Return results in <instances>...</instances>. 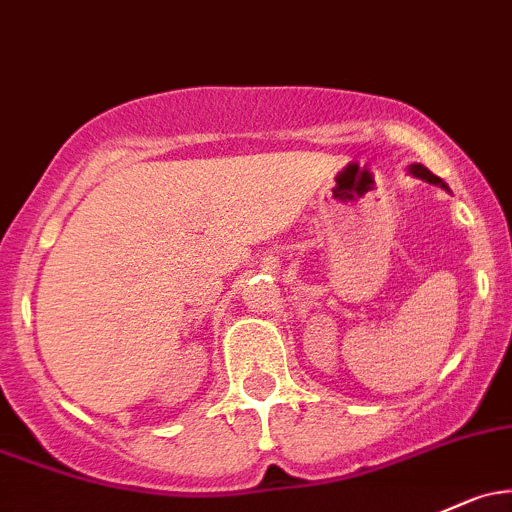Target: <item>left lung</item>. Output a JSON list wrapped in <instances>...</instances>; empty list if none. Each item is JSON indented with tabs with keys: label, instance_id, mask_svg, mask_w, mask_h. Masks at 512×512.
Here are the masks:
<instances>
[{
	"label": "left lung",
	"instance_id": "8db88e82",
	"mask_svg": "<svg viewBox=\"0 0 512 512\" xmlns=\"http://www.w3.org/2000/svg\"><path fill=\"white\" fill-rule=\"evenodd\" d=\"M410 174L417 176V179H422V181H429V184H434V186H441V188H446V191H449V186H446L444 181L439 179V176H434L432 171L427 169V166H422V164H412V166H410Z\"/></svg>",
	"mask_w": 512,
	"mask_h": 512
}]
</instances>
